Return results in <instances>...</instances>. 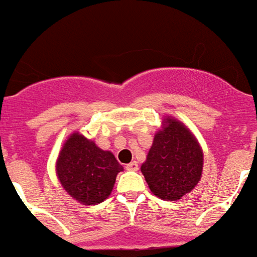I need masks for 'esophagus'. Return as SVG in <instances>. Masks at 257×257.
<instances>
[{"label": "esophagus", "instance_id": "1", "mask_svg": "<svg viewBox=\"0 0 257 257\" xmlns=\"http://www.w3.org/2000/svg\"><path fill=\"white\" fill-rule=\"evenodd\" d=\"M126 170H128V171H138L139 170V165H138L136 161H133V162H130L126 166Z\"/></svg>", "mask_w": 257, "mask_h": 257}]
</instances>
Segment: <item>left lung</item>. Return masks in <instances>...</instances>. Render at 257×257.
Listing matches in <instances>:
<instances>
[{
  "label": "left lung",
  "instance_id": "8db88e82",
  "mask_svg": "<svg viewBox=\"0 0 257 257\" xmlns=\"http://www.w3.org/2000/svg\"><path fill=\"white\" fill-rule=\"evenodd\" d=\"M162 123L142 165V172L154 196L178 201L201 180L203 152L196 136L180 121L169 115Z\"/></svg>",
  "mask_w": 257,
  "mask_h": 257
}]
</instances>
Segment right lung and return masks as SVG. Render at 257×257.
<instances>
[{"label":"right lung","instance_id":"obj_1","mask_svg":"<svg viewBox=\"0 0 257 257\" xmlns=\"http://www.w3.org/2000/svg\"><path fill=\"white\" fill-rule=\"evenodd\" d=\"M121 171L123 167L112 152L103 151L78 133L68 138L56 161L61 187L83 205H97L108 198Z\"/></svg>","mask_w":257,"mask_h":257}]
</instances>
